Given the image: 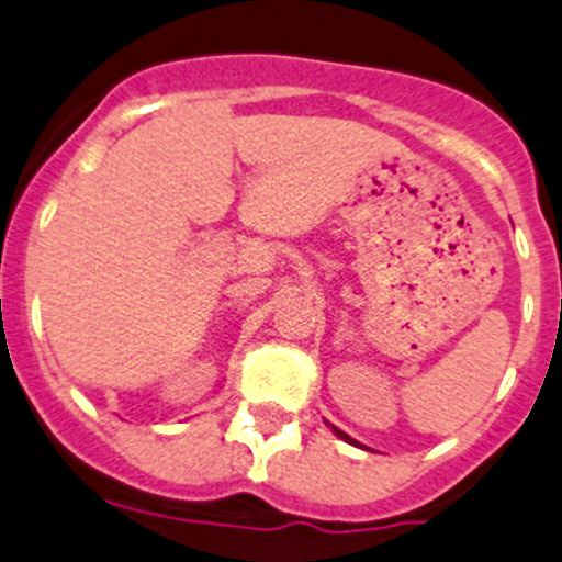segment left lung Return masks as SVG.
<instances>
[{
	"label": "left lung",
	"instance_id": "left-lung-1",
	"mask_svg": "<svg viewBox=\"0 0 562 562\" xmlns=\"http://www.w3.org/2000/svg\"><path fill=\"white\" fill-rule=\"evenodd\" d=\"M333 431H336V435H338V437H341V440H344V442H352V446H358V442H355V440H352V437H349V435H344V431H341V429H336V426H333Z\"/></svg>",
	"mask_w": 562,
	"mask_h": 562
}]
</instances>
